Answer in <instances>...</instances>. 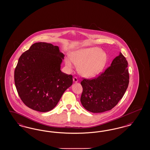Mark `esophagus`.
Returning <instances> with one entry per match:
<instances>
[{"instance_id":"34e87169","label":"esophagus","mask_w":150,"mask_h":150,"mask_svg":"<svg viewBox=\"0 0 150 150\" xmlns=\"http://www.w3.org/2000/svg\"><path fill=\"white\" fill-rule=\"evenodd\" d=\"M73 82L74 83H78V78H76V77H74V78H73Z\"/></svg>"}]
</instances>
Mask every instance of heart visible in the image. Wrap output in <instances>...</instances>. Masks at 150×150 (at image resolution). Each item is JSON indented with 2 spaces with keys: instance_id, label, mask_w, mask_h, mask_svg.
<instances>
[{
  "instance_id": "obj_1",
  "label": "heart",
  "mask_w": 150,
  "mask_h": 150,
  "mask_svg": "<svg viewBox=\"0 0 150 150\" xmlns=\"http://www.w3.org/2000/svg\"><path fill=\"white\" fill-rule=\"evenodd\" d=\"M108 57L105 52L96 47L83 48L73 52L71 58L65 60L68 69L72 70L75 65L78 66V72L85 78L96 76L103 70L108 62Z\"/></svg>"
}]
</instances>
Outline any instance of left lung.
<instances>
[{
	"instance_id": "obj_1",
	"label": "left lung",
	"mask_w": 150,
	"mask_h": 150,
	"mask_svg": "<svg viewBox=\"0 0 150 150\" xmlns=\"http://www.w3.org/2000/svg\"><path fill=\"white\" fill-rule=\"evenodd\" d=\"M128 63L120 52L110 67L100 76L81 81L83 88L80 101L90 112L101 113L115 107L122 98L129 83Z\"/></svg>"
}]
</instances>
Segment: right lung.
<instances>
[{"label": "right lung", "instance_id": "add662e5", "mask_svg": "<svg viewBox=\"0 0 150 150\" xmlns=\"http://www.w3.org/2000/svg\"><path fill=\"white\" fill-rule=\"evenodd\" d=\"M64 55L52 44H33L22 54L14 71L16 88L21 100L39 112L54 109L72 84V76L61 71Z\"/></svg>", "mask_w": 150, "mask_h": 150}]
</instances>
